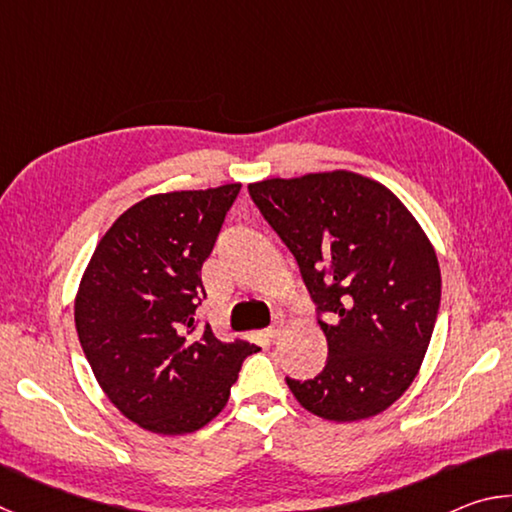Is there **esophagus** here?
I'll return each mask as SVG.
<instances>
[{
	"mask_svg": "<svg viewBox=\"0 0 512 512\" xmlns=\"http://www.w3.org/2000/svg\"><path fill=\"white\" fill-rule=\"evenodd\" d=\"M280 332H282V325H271L266 329V336L268 339H275V336H280Z\"/></svg>",
	"mask_w": 512,
	"mask_h": 512,
	"instance_id": "34e87169",
	"label": "esophagus"
}]
</instances>
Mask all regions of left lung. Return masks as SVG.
Wrapping results in <instances>:
<instances>
[{"label": "left lung", "mask_w": 512, "mask_h": 512, "mask_svg": "<svg viewBox=\"0 0 512 512\" xmlns=\"http://www.w3.org/2000/svg\"><path fill=\"white\" fill-rule=\"evenodd\" d=\"M266 223L296 257L327 336L314 379H291L318 418L386 411L420 370L440 307V268L418 221L393 192L350 171L248 185Z\"/></svg>", "instance_id": "obj_1"}]
</instances>
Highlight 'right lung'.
Masks as SVG:
<instances>
[{
    "label": "right lung",
    "mask_w": 512,
    "mask_h": 512,
    "mask_svg": "<svg viewBox=\"0 0 512 512\" xmlns=\"http://www.w3.org/2000/svg\"><path fill=\"white\" fill-rule=\"evenodd\" d=\"M241 185L155 194L103 235L76 296V332L103 393L140 427L192 433L221 413L255 343L194 318L201 268Z\"/></svg>",
    "instance_id": "right-lung-1"
}]
</instances>
